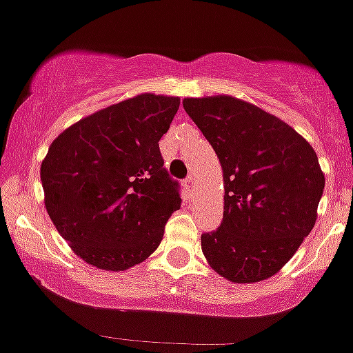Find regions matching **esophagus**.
<instances>
[{
	"instance_id": "esophagus-1",
	"label": "esophagus",
	"mask_w": 353,
	"mask_h": 353,
	"mask_svg": "<svg viewBox=\"0 0 353 353\" xmlns=\"http://www.w3.org/2000/svg\"><path fill=\"white\" fill-rule=\"evenodd\" d=\"M185 188H187L188 192L194 190V188H195V176L194 175H190L187 178V180H185Z\"/></svg>"
}]
</instances>
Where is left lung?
Instances as JSON below:
<instances>
[{"label": "left lung", "instance_id": "left-lung-1", "mask_svg": "<svg viewBox=\"0 0 353 353\" xmlns=\"http://www.w3.org/2000/svg\"><path fill=\"white\" fill-rule=\"evenodd\" d=\"M183 108L223 168V221L201 236L202 254L232 283L268 280L316 225L324 190L316 151L283 120L239 97H185Z\"/></svg>", "mask_w": 353, "mask_h": 353}]
</instances>
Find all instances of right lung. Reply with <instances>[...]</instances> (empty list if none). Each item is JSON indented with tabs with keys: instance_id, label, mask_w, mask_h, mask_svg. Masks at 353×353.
Listing matches in <instances>:
<instances>
[{
	"instance_id": "right-lung-1",
	"label": "right lung",
	"mask_w": 353,
	"mask_h": 353,
	"mask_svg": "<svg viewBox=\"0 0 353 353\" xmlns=\"http://www.w3.org/2000/svg\"><path fill=\"white\" fill-rule=\"evenodd\" d=\"M180 97L144 92L103 108L63 130L41 163L44 205L83 263L125 271L159 247L180 208L159 139Z\"/></svg>"
}]
</instances>
